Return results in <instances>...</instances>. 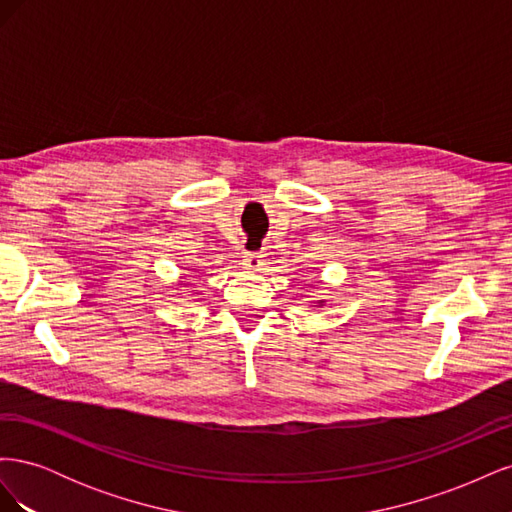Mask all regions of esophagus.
Returning <instances> with one entry per match:
<instances>
[{"label": "esophagus", "instance_id": "obj_1", "mask_svg": "<svg viewBox=\"0 0 512 512\" xmlns=\"http://www.w3.org/2000/svg\"><path fill=\"white\" fill-rule=\"evenodd\" d=\"M262 258V254H258V252H247L245 256H243V262H245V267H250V269H258L260 267V260Z\"/></svg>", "mask_w": 512, "mask_h": 512}]
</instances>
